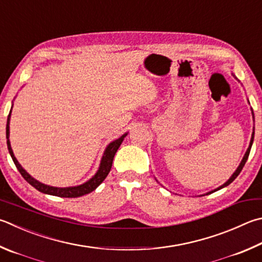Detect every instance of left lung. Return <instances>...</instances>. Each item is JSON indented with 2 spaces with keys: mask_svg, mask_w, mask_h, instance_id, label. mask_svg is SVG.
Listing matches in <instances>:
<instances>
[{
  "mask_svg": "<svg viewBox=\"0 0 262 262\" xmlns=\"http://www.w3.org/2000/svg\"><path fill=\"white\" fill-rule=\"evenodd\" d=\"M234 77H235V75H234ZM236 79H237V78H236ZM249 104H250V102H249ZM251 112H252V118H253V121H254V113H253V110H252V107H251ZM253 140H254V127H253V133H252V136H251L250 145H249V147H247V150H246V152H245V155H244V157H243V159H242V161H241V164L238 165V167H237V169L235 170V172L232 173V175H231V177L229 178V180L227 181V182H225V183H223L222 185H220V187H219V188L212 190V191L207 192L206 194H208V193H212V192H214V191H217V190H220V189H222V188L227 187V185H229V184L232 182V181H234L237 177H238L239 173L242 172V169H243V167H244V165H245V163H246L247 158H249V155H250L251 147H252V144H253ZM203 196H205V194H203Z\"/></svg>",
  "mask_w": 262,
  "mask_h": 262,
  "instance_id": "left-lung-1",
  "label": "left lung"
}]
</instances>
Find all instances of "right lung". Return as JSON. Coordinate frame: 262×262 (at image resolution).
<instances>
[{
    "label": "right lung",
    "instance_id": "add662e5",
    "mask_svg": "<svg viewBox=\"0 0 262 262\" xmlns=\"http://www.w3.org/2000/svg\"><path fill=\"white\" fill-rule=\"evenodd\" d=\"M10 118H11V110H10V113H9L8 120H7V144H8L9 154H10L13 163H15L17 169L19 170V173L21 174V177L25 179L27 182L32 185V187H34L36 190H39L40 192L51 194V196H57V197L75 198V197H81V196H83V194H87L89 192L94 191V190L96 189L104 180H105L107 174L110 173L111 167H112V161H113V158H115L116 152L119 149V146L121 145L123 139H125L128 134V133H125V134L121 135L119 139L112 141L111 143H108V145L105 147V150H104V154H103L102 159H101V164H99L97 172L95 173L94 177L92 179H89L87 182H84L80 185H75V187L58 188V187H51V185L45 184V183L40 182V181L35 180L21 167L20 164L18 163V160L16 159L15 155H13L12 147L10 144V140H9V136H10Z\"/></svg>",
    "mask_w": 262,
    "mask_h": 262
}]
</instances>
